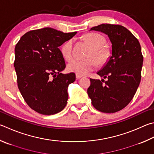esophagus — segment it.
Returning a JSON list of instances; mask_svg holds the SVG:
<instances>
[{
    "instance_id": "34e87169",
    "label": "esophagus",
    "mask_w": 154,
    "mask_h": 154,
    "mask_svg": "<svg viewBox=\"0 0 154 154\" xmlns=\"http://www.w3.org/2000/svg\"><path fill=\"white\" fill-rule=\"evenodd\" d=\"M82 77V75H77V74H76V78L77 79H81V78Z\"/></svg>"
}]
</instances>
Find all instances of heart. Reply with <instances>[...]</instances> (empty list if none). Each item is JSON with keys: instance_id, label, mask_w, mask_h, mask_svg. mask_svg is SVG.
<instances>
[{"instance_id": "obj_1", "label": "heart", "mask_w": 154, "mask_h": 154, "mask_svg": "<svg viewBox=\"0 0 154 154\" xmlns=\"http://www.w3.org/2000/svg\"><path fill=\"white\" fill-rule=\"evenodd\" d=\"M83 39L94 48L93 52L89 58H95L91 59L82 60L75 59L68 64L69 71L79 75H86L89 72L94 71L98 66L104 65L108 62L111 57V50L106 45V40L104 35L98 33H88L83 36ZM61 52L66 60H71L74 57L72 49V40H69L61 46Z\"/></svg>"}]
</instances>
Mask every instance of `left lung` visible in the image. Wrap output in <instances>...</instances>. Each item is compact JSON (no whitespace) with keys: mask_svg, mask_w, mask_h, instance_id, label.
Masks as SVG:
<instances>
[{"mask_svg":"<svg viewBox=\"0 0 154 154\" xmlns=\"http://www.w3.org/2000/svg\"><path fill=\"white\" fill-rule=\"evenodd\" d=\"M91 30L108 35L112 57L97 72L108 80L90 79L88 96L96 110L105 113L116 112L129 104L140 83L143 61L140 44L129 30L120 25L101 24Z\"/></svg>","mask_w":154,"mask_h":154,"instance_id":"left-lung-1","label":"left lung"}]
</instances>
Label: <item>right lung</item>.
Segmentation results:
<instances>
[{"label":"right lung","instance_id":"add662e5","mask_svg":"<svg viewBox=\"0 0 154 154\" xmlns=\"http://www.w3.org/2000/svg\"><path fill=\"white\" fill-rule=\"evenodd\" d=\"M76 33L45 27L25 33L16 44L18 88L27 104L38 113L57 114L66 105L67 88L75 81V74L60 72L66 65L58 47Z\"/></svg>","mask_w":154,"mask_h":154}]
</instances>
